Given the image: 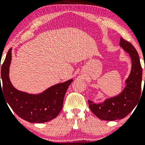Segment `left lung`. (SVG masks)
Returning a JSON list of instances; mask_svg holds the SVG:
<instances>
[{
    "instance_id": "1",
    "label": "left lung",
    "mask_w": 145,
    "mask_h": 145,
    "mask_svg": "<svg viewBox=\"0 0 145 145\" xmlns=\"http://www.w3.org/2000/svg\"><path fill=\"white\" fill-rule=\"evenodd\" d=\"M120 46L129 53L132 62L131 73L126 80L127 86L120 95L106 99L104 103L97 104L88 101L93 113L99 119L105 121L123 119L136 107L141 97L142 69L138 54L133 45L121 37Z\"/></svg>"
}]
</instances>
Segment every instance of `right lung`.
I'll list each match as a JSON object with an SVG mask.
<instances>
[{
  "label": "right lung",
  "instance_id": "1",
  "mask_svg": "<svg viewBox=\"0 0 145 145\" xmlns=\"http://www.w3.org/2000/svg\"><path fill=\"white\" fill-rule=\"evenodd\" d=\"M11 48L3 65L0 64L3 86L0 80V93L3 91L7 102L18 116L30 123H41L56 118L63 108L66 91L73 80L51 86L39 95H30L13 86L9 78ZM9 107V106H8Z\"/></svg>",
  "mask_w": 145,
  "mask_h": 145
}]
</instances>
